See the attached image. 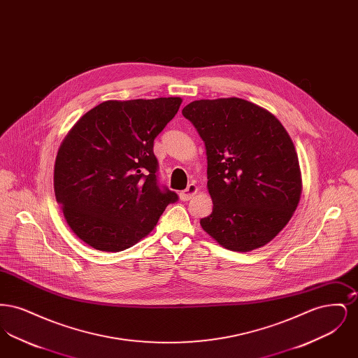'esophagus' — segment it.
<instances>
[{
	"mask_svg": "<svg viewBox=\"0 0 358 358\" xmlns=\"http://www.w3.org/2000/svg\"><path fill=\"white\" fill-rule=\"evenodd\" d=\"M197 190H199V189H197V187H196L194 184H189L187 189L180 193V199H181L182 201H187V200H190V199L197 193Z\"/></svg>",
	"mask_w": 358,
	"mask_h": 358,
	"instance_id": "obj_1",
	"label": "esophagus"
}]
</instances>
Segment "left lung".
<instances>
[{"instance_id": "left-lung-1", "label": "left lung", "mask_w": 358, "mask_h": 358, "mask_svg": "<svg viewBox=\"0 0 358 358\" xmlns=\"http://www.w3.org/2000/svg\"><path fill=\"white\" fill-rule=\"evenodd\" d=\"M182 115L206 149L213 209L200 220L203 229L231 251L266 245L289 222L302 193L289 133L270 111L240 98L194 101Z\"/></svg>"}]
</instances>
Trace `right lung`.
I'll return each mask as SVG.
<instances>
[{
    "instance_id": "obj_1",
    "label": "right lung",
    "mask_w": 358,
    "mask_h": 358,
    "mask_svg": "<svg viewBox=\"0 0 358 358\" xmlns=\"http://www.w3.org/2000/svg\"><path fill=\"white\" fill-rule=\"evenodd\" d=\"M181 98L101 103L60 145L53 187L72 232L90 247L118 252L145 238L177 193L159 187L154 139Z\"/></svg>"
}]
</instances>
